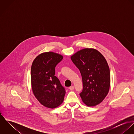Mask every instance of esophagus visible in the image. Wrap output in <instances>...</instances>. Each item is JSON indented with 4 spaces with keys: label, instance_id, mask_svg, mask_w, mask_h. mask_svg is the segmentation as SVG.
Wrapping results in <instances>:
<instances>
[{
    "label": "esophagus",
    "instance_id": "obj_1",
    "mask_svg": "<svg viewBox=\"0 0 134 134\" xmlns=\"http://www.w3.org/2000/svg\"><path fill=\"white\" fill-rule=\"evenodd\" d=\"M74 86H71V87H69V89L70 90H74Z\"/></svg>",
    "mask_w": 134,
    "mask_h": 134
}]
</instances>
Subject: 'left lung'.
I'll list each match as a JSON object with an SVG mask.
<instances>
[{"label": "left lung", "mask_w": 134, "mask_h": 134, "mask_svg": "<svg viewBox=\"0 0 134 134\" xmlns=\"http://www.w3.org/2000/svg\"><path fill=\"white\" fill-rule=\"evenodd\" d=\"M80 71L83 89L79 94L88 106L100 103L108 94L110 74L107 62L103 55L94 48H84L71 57Z\"/></svg>", "instance_id": "obj_1"}]
</instances>
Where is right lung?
<instances>
[{
    "instance_id": "add662e5",
    "label": "right lung",
    "mask_w": 134,
    "mask_h": 134,
    "mask_svg": "<svg viewBox=\"0 0 134 134\" xmlns=\"http://www.w3.org/2000/svg\"><path fill=\"white\" fill-rule=\"evenodd\" d=\"M62 59L59 54L43 53L35 59L31 65L32 92L38 102L47 108H55L64 100L65 88L55 76V67Z\"/></svg>"
}]
</instances>
